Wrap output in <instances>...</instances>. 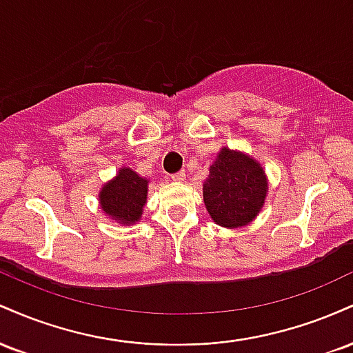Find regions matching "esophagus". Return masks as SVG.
<instances>
[{
    "label": "esophagus",
    "instance_id": "obj_1",
    "mask_svg": "<svg viewBox=\"0 0 353 353\" xmlns=\"http://www.w3.org/2000/svg\"><path fill=\"white\" fill-rule=\"evenodd\" d=\"M171 179H172V181H176V182H182V181L185 179V172H184V171H179V172L172 174Z\"/></svg>",
    "mask_w": 353,
    "mask_h": 353
}]
</instances>
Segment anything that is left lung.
Returning a JSON list of instances; mask_svg holds the SVG:
<instances>
[{
	"label": "left lung",
	"mask_w": 353,
	"mask_h": 353,
	"mask_svg": "<svg viewBox=\"0 0 353 353\" xmlns=\"http://www.w3.org/2000/svg\"><path fill=\"white\" fill-rule=\"evenodd\" d=\"M267 179L261 164L224 148L204 182V202L214 222L224 228L249 224L264 205Z\"/></svg>",
	"instance_id": "8db88e82"
}]
</instances>
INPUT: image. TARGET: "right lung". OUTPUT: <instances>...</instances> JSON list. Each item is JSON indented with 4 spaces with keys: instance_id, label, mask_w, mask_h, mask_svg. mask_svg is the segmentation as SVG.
<instances>
[{
    "instance_id": "right-lung-1",
    "label": "right lung",
    "mask_w": 353,
    "mask_h": 353,
    "mask_svg": "<svg viewBox=\"0 0 353 353\" xmlns=\"http://www.w3.org/2000/svg\"><path fill=\"white\" fill-rule=\"evenodd\" d=\"M148 196V181L132 169H121L116 179L108 182L99 194L101 208L108 216L123 224L139 221Z\"/></svg>"
}]
</instances>
